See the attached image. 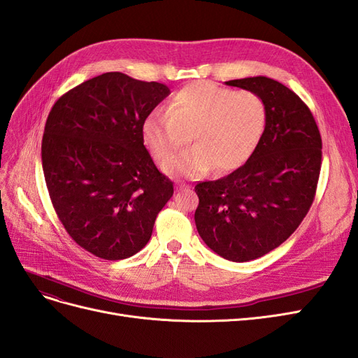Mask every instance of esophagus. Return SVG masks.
<instances>
[{"mask_svg":"<svg viewBox=\"0 0 358 358\" xmlns=\"http://www.w3.org/2000/svg\"><path fill=\"white\" fill-rule=\"evenodd\" d=\"M183 188H185V185H183L182 182H176V189H178V191H180V189H183Z\"/></svg>","mask_w":358,"mask_h":358,"instance_id":"1","label":"esophagus"}]
</instances>
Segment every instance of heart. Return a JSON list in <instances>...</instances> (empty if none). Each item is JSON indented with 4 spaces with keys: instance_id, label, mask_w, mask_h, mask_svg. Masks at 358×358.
Masks as SVG:
<instances>
[{
    "instance_id": "obj_1",
    "label": "heart",
    "mask_w": 358,
    "mask_h": 358,
    "mask_svg": "<svg viewBox=\"0 0 358 358\" xmlns=\"http://www.w3.org/2000/svg\"><path fill=\"white\" fill-rule=\"evenodd\" d=\"M266 127V104L252 91L196 82L178 91L167 113H150L143 138L158 164L171 175L199 178L215 169L229 173L254 154ZM191 138L194 146L171 158Z\"/></svg>"
}]
</instances>
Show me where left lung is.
I'll use <instances>...</instances> for the list:
<instances>
[{
    "mask_svg": "<svg viewBox=\"0 0 358 358\" xmlns=\"http://www.w3.org/2000/svg\"><path fill=\"white\" fill-rule=\"evenodd\" d=\"M225 83L262 96L264 133L242 167L222 179L197 183L194 220L212 251L243 263L284 243L309 212L322 142L309 107L285 85L264 76Z\"/></svg>",
    "mask_w": 358,
    "mask_h": 358,
    "instance_id": "obj_1",
    "label": "left lung"
}]
</instances>
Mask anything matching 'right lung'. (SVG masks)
Masks as SVG:
<instances>
[{
    "label": "right lung",
    "mask_w": 358,
    "mask_h": 358,
    "mask_svg": "<svg viewBox=\"0 0 358 358\" xmlns=\"http://www.w3.org/2000/svg\"><path fill=\"white\" fill-rule=\"evenodd\" d=\"M166 85L112 71L53 104L41 140L49 196L64 229L86 251L124 259L145 248L173 196L143 145V124Z\"/></svg>",
    "instance_id": "add662e5"
}]
</instances>
